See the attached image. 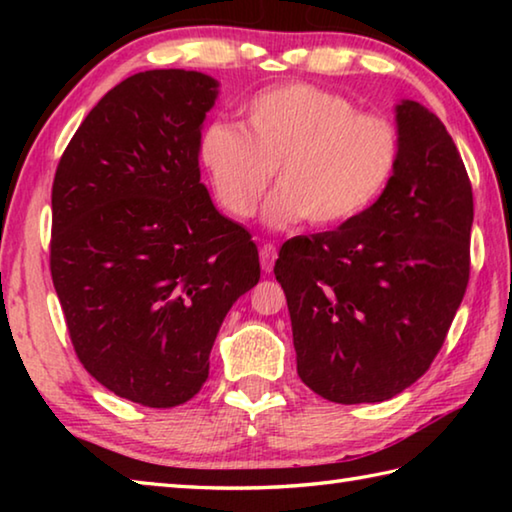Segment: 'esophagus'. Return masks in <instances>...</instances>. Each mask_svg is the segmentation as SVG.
Listing matches in <instances>:
<instances>
[{
  "label": "esophagus",
  "mask_w": 512,
  "mask_h": 512,
  "mask_svg": "<svg viewBox=\"0 0 512 512\" xmlns=\"http://www.w3.org/2000/svg\"><path fill=\"white\" fill-rule=\"evenodd\" d=\"M275 259H277V248L273 244H264L262 248H259V262H262V271L271 273Z\"/></svg>",
  "instance_id": "esophagus-1"
}]
</instances>
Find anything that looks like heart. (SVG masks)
<instances>
[{"label":"heart","mask_w":512,"mask_h":512,"mask_svg":"<svg viewBox=\"0 0 512 512\" xmlns=\"http://www.w3.org/2000/svg\"><path fill=\"white\" fill-rule=\"evenodd\" d=\"M246 128L216 121L201 137L205 164L225 212L253 216L273 178L266 223L339 225L377 201L400 158L393 121L357 112L341 94L293 83L259 92Z\"/></svg>","instance_id":"b5f03b06"}]
</instances>
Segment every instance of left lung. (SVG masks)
<instances>
[{"label": "left lung", "mask_w": 512, "mask_h": 512, "mask_svg": "<svg viewBox=\"0 0 512 512\" xmlns=\"http://www.w3.org/2000/svg\"><path fill=\"white\" fill-rule=\"evenodd\" d=\"M397 112L400 158L368 210L293 237L273 273L287 296L298 375L336 404L391 400L429 370L470 280L472 185L443 121Z\"/></svg>", "instance_id": "obj_1"}]
</instances>
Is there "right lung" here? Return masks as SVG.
Masks as SVG:
<instances>
[{"label":"right lung","mask_w":512,"mask_h":512,"mask_svg":"<svg viewBox=\"0 0 512 512\" xmlns=\"http://www.w3.org/2000/svg\"><path fill=\"white\" fill-rule=\"evenodd\" d=\"M216 94L201 72L128 76L83 119L51 187V280L76 357L151 409L201 391L225 314L259 282L250 232L201 183Z\"/></svg>","instance_id":"add662e5"}]
</instances>
